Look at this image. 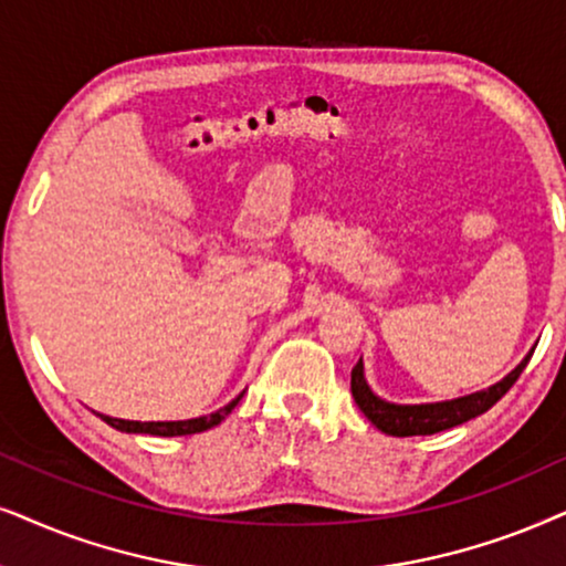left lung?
Wrapping results in <instances>:
<instances>
[{
	"instance_id": "obj_1",
	"label": "left lung",
	"mask_w": 566,
	"mask_h": 566,
	"mask_svg": "<svg viewBox=\"0 0 566 566\" xmlns=\"http://www.w3.org/2000/svg\"><path fill=\"white\" fill-rule=\"evenodd\" d=\"M533 353H527L520 360V366L510 370L502 381H496L489 389L473 391V395H464L457 399H443V402H426V405H397L386 402L370 389L366 381V366H363V357L357 360L353 368V381H349V389H353V397L360 412L374 423L381 433L389 436H431L439 431H447V428L462 426L468 420L478 418L485 410H491L493 405L502 399L506 391L512 389V384L517 381L522 370H525L527 360H531Z\"/></svg>"
}]
</instances>
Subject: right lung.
Listing matches in <instances>:
<instances>
[{"mask_svg": "<svg viewBox=\"0 0 566 566\" xmlns=\"http://www.w3.org/2000/svg\"><path fill=\"white\" fill-rule=\"evenodd\" d=\"M245 391H240L238 397L232 399L230 405L219 407L217 412L211 415H200V418H190V420H148V423H140V420H123V418H109V415H102L98 412V418L104 420V423H109L112 428H117V431L123 433H151V436H190V433H200V431H209V428L219 426L221 420L230 415L238 402L242 399Z\"/></svg>", "mask_w": 566, "mask_h": 566, "instance_id": "obj_1", "label": "right lung"}]
</instances>
